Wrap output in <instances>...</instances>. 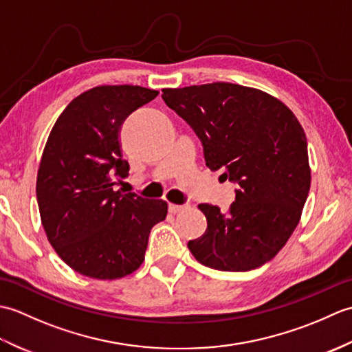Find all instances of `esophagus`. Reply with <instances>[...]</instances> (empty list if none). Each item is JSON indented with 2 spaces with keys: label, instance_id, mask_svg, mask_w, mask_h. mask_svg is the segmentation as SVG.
I'll list each match as a JSON object with an SVG mask.
<instances>
[{
  "label": "esophagus",
  "instance_id": "1",
  "mask_svg": "<svg viewBox=\"0 0 352 352\" xmlns=\"http://www.w3.org/2000/svg\"><path fill=\"white\" fill-rule=\"evenodd\" d=\"M186 208V206H178V204H169V213H172V214H177V213H180V212H183Z\"/></svg>",
  "mask_w": 352,
  "mask_h": 352
}]
</instances>
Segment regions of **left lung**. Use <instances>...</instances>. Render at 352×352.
<instances>
[{"mask_svg":"<svg viewBox=\"0 0 352 352\" xmlns=\"http://www.w3.org/2000/svg\"><path fill=\"white\" fill-rule=\"evenodd\" d=\"M203 142L208 169L239 184L228 212L199 204L206 233L188 246L201 265L251 271L280 252L301 219L311 169L302 125L286 104L260 89L208 83L162 89Z\"/></svg>","mask_w":352,"mask_h":352,"instance_id":"obj_1","label":"left lung"}]
</instances>
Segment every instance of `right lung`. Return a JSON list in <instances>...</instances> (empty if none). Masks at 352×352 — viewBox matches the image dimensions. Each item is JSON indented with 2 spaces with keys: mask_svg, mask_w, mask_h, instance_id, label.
I'll return each instance as SVG.
<instances>
[{
  "mask_svg": "<svg viewBox=\"0 0 352 352\" xmlns=\"http://www.w3.org/2000/svg\"><path fill=\"white\" fill-rule=\"evenodd\" d=\"M157 95L140 86H96L74 98L51 129L37 170V204L51 246L81 275L133 274L145 260L149 231L166 218V201L115 188L130 169L121 126Z\"/></svg>",
  "mask_w": 352,
  "mask_h": 352,
  "instance_id": "right-lung-1",
  "label": "right lung"
}]
</instances>
